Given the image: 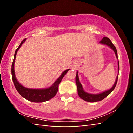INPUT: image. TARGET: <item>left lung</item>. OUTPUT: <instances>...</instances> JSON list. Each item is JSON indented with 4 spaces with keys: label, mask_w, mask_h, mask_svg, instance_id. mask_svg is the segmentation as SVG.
I'll return each mask as SVG.
<instances>
[{
    "label": "left lung",
    "mask_w": 133,
    "mask_h": 133,
    "mask_svg": "<svg viewBox=\"0 0 133 133\" xmlns=\"http://www.w3.org/2000/svg\"><path fill=\"white\" fill-rule=\"evenodd\" d=\"M100 43L107 45V46H108L109 47H110V48L112 49V50H114V53H115V54H116L117 58H118L117 51L116 47L114 46V44L112 43L111 41L109 39V38L106 37H104L102 39V40L100 42ZM118 70L119 72V69H120V67H119L118 60ZM118 75L117 76L116 82H115V83H114L113 86H112L110 90H109L104 91V92H103V93H101L100 94H90V93H86V92L83 90L82 85L81 84V83L79 81V78H78V71H77V73H76V85H77V91H78V96H79L81 98H82L83 100L86 101V102H98V101L102 100L104 98L106 97L107 96H109V94L111 93L112 91H113V90L114 89V88H115L116 85L117 84V80H118Z\"/></svg>",
    "instance_id": "1"
}]
</instances>
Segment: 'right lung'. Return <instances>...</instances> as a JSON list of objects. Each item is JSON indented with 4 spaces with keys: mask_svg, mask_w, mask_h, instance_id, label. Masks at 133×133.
Here are the masks:
<instances>
[{
    "mask_svg": "<svg viewBox=\"0 0 133 133\" xmlns=\"http://www.w3.org/2000/svg\"><path fill=\"white\" fill-rule=\"evenodd\" d=\"M26 39H24L23 40H22V42L21 43V44L19 45V48H18L15 51L14 58H13V61L12 65V76L13 82V83H14L15 88L17 90L18 93L21 94L23 97L26 98V100L35 103L46 102V101L49 100L50 99L52 98L55 96L58 91V85H59L60 83L61 82L62 78H63L64 75L68 72L70 69H67L66 70L63 72L59 78H57V80L55 81V82L53 83V84L51 85V87H49V88L42 89H28L26 88V87H23V85H21L19 82H18L16 78L15 77L14 64L15 62L17 50H19L20 48H21L22 44L25 42Z\"/></svg>",
    "mask_w": 133,
    "mask_h": 133,
    "instance_id": "obj_1",
    "label": "right lung"
}]
</instances>
